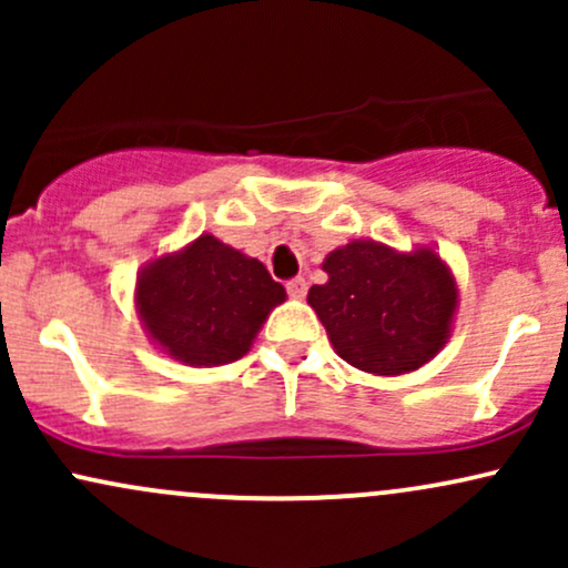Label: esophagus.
Returning <instances> with one entry per match:
<instances>
[{
	"mask_svg": "<svg viewBox=\"0 0 568 568\" xmlns=\"http://www.w3.org/2000/svg\"><path fill=\"white\" fill-rule=\"evenodd\" d=\"M285 288H288V296L291 298H304L306 296V280L304 277H293L285 283Z\"/></svg>",
	"mask_w": 568,
	"mask_h": 568,
	"instance_id": "esophagus-1",
	"label": "esophagus"
}]
</instances>
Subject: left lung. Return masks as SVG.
I'll return each mask as SVG.
<instances>
[{
    "instance_id": "left-lung-1",
    "label": "left lung",
    "mask_w": 568,
    "mask_h": 568,
    "mask_svg": "<svg viewBox=\"0 0 568 568\" xmlns=\"http://www.w3.org/2000/svg\"><path fill=\"white\" fill-rule=\"evenodd\" d=\"M323 285L306 302L328 331L336 355L376 376L422 368L452 336L456 280L433 247L395 251L352 240L325 256Z\"/></svg>"
}]
</instances>
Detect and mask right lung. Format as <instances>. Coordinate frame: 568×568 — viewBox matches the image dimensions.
<instances>
[{
  "label": "right lung",
  "mask_w": 568,
  "mask_h": 568,
  "mask_svg": "<svg viewBox=\"0 0 568 568\" xmlns=\"http://www.w3.org/2000/svg\"><path fill=\"white\" fill-rule=\"evenodd\" d=\"M283 302L285 288L258 258L213 234L152 258L135 280L143 331L168 357L186 366L240 361Z\"/></svg>",
  "instance_id": "obj_1"
}]
</instances>
